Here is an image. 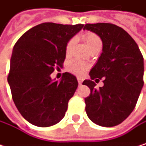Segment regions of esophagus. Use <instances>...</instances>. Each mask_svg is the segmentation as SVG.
Wrapping results in <instances>:
<instances>
[{
	"label": "esophagus",
	"instance_id": "34e87169",
	"mask_svg": "<svg viewBox=\"0 0 146 146\" xmlns=\"http://www.w3.org/2000/svg\"><path fill=\"white\" fill-rule=\"evenodd\" d=\"M77 81H78V83H79V84L81 85V84L82 83V82H83V79H82V77L78 76V77H77Z\"/></svg>",
	"mask_w": 146,
	"mask_h": 146
}]
</instances>
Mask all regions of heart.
Masks as SVG:
<instances>
[{
  "mask_svg": "<svg viewBox=\"0 0 146 146\" xmlns=\"http://www.w3.org/2000/svg\"><path fill=\"white\" fill-rule=\"evenodd\" d=\"M83 38H84V40H85L88 48L92 47L94 45L101 44V40H100V37L94 33H87L84 35ZM74 44H75V39L74 38L70 39L67 42L66 47H65V53L67 55H69L70 53ZM87 68H88L87 64H85L84 63H82L80 61H77V60H73V61L70 62V64L68 65L69 70L74 74H76V75H82L86 71Z\"/></svg>",
  "mask_w": 146,
  "mask_h": 146,
  "instance_id": "1",
  "label": "heart"
}]
</instances>
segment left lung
Listing matches in <instances>:
<instances>
[{
  "instance_id": "8db88e82",
  "label": "left lung",
  "mask_w": 146,
  "mask_h": 146,
  "mask_svg": "<svg viewBox=\"0 0 146 146\" xmlns=\"http://www.w3.org/2000/svg\"><path fill=\"white\" fill-rule=\"evenodd\" d=\"M83 30L95 33L103 43L102 53L82 84L90 88L85 99L88 118L97 125L114 127L133 110L144 85V58L131 36L112 24H88ZM105 78L104 86L92 81Z\"/></svg>"
}]
</instances>
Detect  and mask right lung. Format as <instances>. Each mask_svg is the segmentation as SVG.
I'll use <instances>...</instances> for the list:
<instances>
[{
    "mask_svg": "<svg viewBox=\"0 0 146 146\" xmlns=\"http://www.w3.org/2000/svg\"><path fill=\"white\" fill-rule=\"evenodd\" d=\"M83 26L40 24L14 45L7 82L17 109L30 123L46 127L64 118L78 82L69 72L60 81L52 80L51 74L62 67L67 42Z\"/></svg>",
    "mask_w": 146,
    "mask_h": 146,
    "instance_id": "obj_1",
    "label": "right lung"
}]
</instances>
